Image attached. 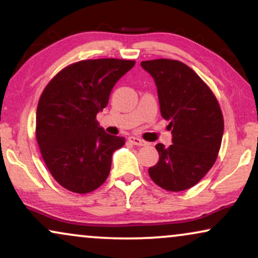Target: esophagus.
Instances as JSON below:
<instances>
[{
	"label": "esophagus",
	"mask_w": 258,
	"mask_h": 258,
	"mask_svg": "<svg viewBox=\"0 0 258 258\" xmlns=\"http://www.w3.org/2000/svg\"><path fill=\"white\" fill-rule=\"evenodd\" d=\"M129 141L135 146H146L147 145L146 141H143V140L139 139V137H135V136H130Z\"/></svg>",
	"instance_id": "esophagus-1"
}]
</instances>
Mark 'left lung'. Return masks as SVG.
<instances>
[{"label":"left lung","mask_w":258,"mask_h":258,"mask_svg":"<svg viewBox=\"0 0 258 258\" xmlns=\"http://www.w3.org/2000/svg\"><path fill=\"white\" fill-rule=\"evenodd\" d=\"M158 89L161 116L169 121L172 145L155 146L159 161L149 176L163 189L179 192L209 172L222 145L224 119L215 95L192 69L178 60L141 62Z\"/></svg>","instance_id":"8db88e82"}]
</instances>
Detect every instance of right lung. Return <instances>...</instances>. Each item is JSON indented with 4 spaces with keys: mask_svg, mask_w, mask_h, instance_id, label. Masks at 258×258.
Returning a JSON list of instances; mask_svg holds the SVG:
<instances>
[{
    "mask_svg": "<svg viewBox=\"0 0 258 258\" xmlns=\"http://www.w3.org/2000/svg\"><path fill=\"white\" fill-rule=\"evenodd\" d=\"M134 65V60H83L60 71L43 90L36 141L52 176L66 189L92 192L109 176L112 154L125 140L106 134L96 116Z\"/></svg>",
    "mask_w": 258,
    "mask_h": 258,
    "instance_id": "1",
    "label": "right lung"
}]
</instances>
